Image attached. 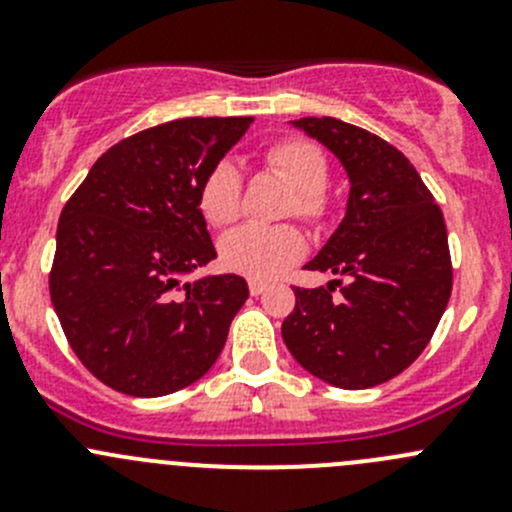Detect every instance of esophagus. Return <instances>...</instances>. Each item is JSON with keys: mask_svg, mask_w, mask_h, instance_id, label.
Returning a JSON list of instances; mask_svg holds the SVG:
<instances>
[{"mask_svg": "<svg viewBox=\"0 0 512 512\" xmlns=\"http://www.w3.org/2000/svg\"><path fill=\"white\" fill-rule=\"evenodd\" d=\"M265 289H267L265 282H260V280H250V294H252V297H260V294L265 292Z\"/></svg>", "mask_w": 512, "mask_h": 512, "instance_id": "1", "label": "esophagus"}]
</instances>
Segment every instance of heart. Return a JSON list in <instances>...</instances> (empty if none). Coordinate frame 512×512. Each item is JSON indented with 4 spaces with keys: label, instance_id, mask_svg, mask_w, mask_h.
Wrapping results in <instances>:
<instances>
[{
    "label": "heart",
    "instance_id": "b5f03b06",
    "mask_svg": "<svg viewBox=\"0 0 512 512\" xmlns=\"http://www.w3.org/2000/svg\"><path fill=\"white\" fill-rule=\"evenodd\" d=\"M265 165L294 188L287 215H297L312 225H322L329 218L332 200L324 188L329 175V160L317 143L307 141V138H285V141L272 143L265 151ZM240 198V175H237L235 165L223 160L205 175L203 185H200L198 208L205 223L225 227L240 218ZM304 255H307V237L294 225H245L227 232L220 242L223 265L230 272L245 275L250 280L280 277L289 267L297 265Z\"/></svg>",
    "mask_w": 512,
    "mask_h": 512
}]
</instances>
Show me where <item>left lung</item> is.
<instances>
[{"label":"left lung","instance_id":"8db88e82","mask_svg":"<svg viewBox=\"0 0 512 512\" xmlns=\"http://www.w3.org/2000/svg\"><path fill=\"white\" fill-rule=\"evenodd\" d=\"M294 126L324 143L352 180L342 225L307 265L347 282L294 287L282 339L327 384L379 386L414 364L446 312L453 267L443 213L409 158L376 133L329 116Z\"/></svg>","mask_w":512,"mask_h":512}]
</instances>
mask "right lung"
Listing matches in <instances>:
<instances>
[{
    "mask_svg": "<svg viewBox=\"0 0 512 512\" xmlns=\"http://www.w3.org/2000/svg\"><path fill=\"white\" fill-rule=\"evenodd\" d=\"M250 123L178 118L123 138L61 210L51 304L81 364L121 394H173L223 352L247 282L178 277L215 257L200 185Z\"/></svg>",
    "mask_w": 512,
    "mask_h": 512,
    "instance_id": "add662e5",
    "label": "right lung"
}]
</instances>
